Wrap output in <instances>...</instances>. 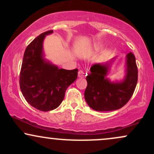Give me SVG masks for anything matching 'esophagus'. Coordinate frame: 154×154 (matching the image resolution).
Returning a JSON list of instances; mask_svg holds the SVG:
<instances>
[{
    "instance_id": "34e87169",
    "label": "esophagus",
    "mask_w": 154,
    "mask_h": 154,
    "mask_svg": "<svg viewBox=\"0 0 154 154\" xmlns=\"http://www.w3.org/2000/svg\"><path fill=\"white\" fill-rule=\"evenodd\" d=\"M86 74L85 72L83 70H79V71L78 72V77H79V78H82V77H85Z\"/></svg>"
}]
</instances>
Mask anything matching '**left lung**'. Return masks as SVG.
I'll return each instance as SVG.
<instances>
[{
  "label": "left lung",
  "instance_id": "1",
  "mask_svg": "<svg viewBox=\"0 0 154 154\" xmlns=\"http://www.w3.org/2000/svg\"><path fill=\"white\" fill-rule=\"evenodd\" d=\"M95 63L86 77L88 85L85 98L91 109L95 111H114L123 107L133 94L137 82V67L132 52L126 56V76L121 82H111L106 78L113 61Z\"/></svg>",
  "mask_w": 154,
  "mask_h": 154
}]
</instances>
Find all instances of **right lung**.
I'll use <instances>...</instances> for the list:
<instances>
[{"label": "right lung", "mask_w": 154, "mask_h": 154, "mask_svg": "<svg viewBox=\"0 0 154 154\" xmlns=\"http://www.w3.org/2000/svg\"><path fill=\"white\" fill-rule=\"evenodd\" d=\"M49 30L40 34L26 47L19 76L23 96L40 111L56 109L63 100L67 88L76 80L78 69H59L43 58V43Z\"/></svg>", "instance_id": "add662e5"}]
</instances>
